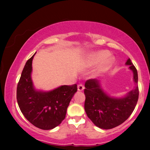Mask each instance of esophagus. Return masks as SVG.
Returning a JSON list of instances; mask_svg holds the SVG:
<instances>
[{
  "instance_id": "esophagus-1",
  "label": "esophagus",
  "mask_w": 150,
  "mask_h": 150,
  "mask_svg": "<svg viewBox=\"0 0 150 150\" xmlns=\"http://www.w3.org/2000/svg\"><path fill=\"white\" fill-rule=\"evenodd\" d=\"M84 89H85V87H84L83 85H82V84H79V85H78V90H79V91H83Z\"/></svg>"
}]
</instances>
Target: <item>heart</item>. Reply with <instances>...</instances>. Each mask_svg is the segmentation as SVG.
<instances>
[{
    "label": "heart",
    "mask_w": 150,
    "mask_h": 150,
    "mask_svg": "<svg viewBox=\"0 0 150 150\" xmlns=\"http://www.w3.org/2000/svg\"><path fill=\"white\" fill-rule=\"evenodd\" d=\"M108 56V52L107 51L105 50H102V51H98V52H96L93 54H91V58H90V63L91 64H95V63H99L100 61H101L103 60L104 58L105 59L103 61L102 63V65L100 67V70H102L104 69L105 67H106L108 65H109L110 63L112 62L113 59L111 57L107 56Z\"/></svg>",
    "instance_id": "heart-1"
}]
</instances>
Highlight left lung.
Returning <instances> with one entry per match:
<instances>
[{"label": "left lung", "mask_w": 150, "mask_h": 150, "mask_svg": "<svg viewBox=\"0 0 150 150\" xmlns=\"http://www.w3.org/2000/svg\"><path fill=\"white\" fill-rule=\"evenodd\" d=\"M126 65L132 71L136 87L124 97L114 98L108 95L97 79L86 81L85 110L88 117L98 128L108 130L120 126L130 116L137 105L139 99L138 74L130 59Z\"/></svg>", "instance_id": "1"}]
</instances>
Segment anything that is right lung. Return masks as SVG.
Here are the masks:
<instances>
[{"mask_svg": "<svg viewBox=\"0 0 150 150\" xmlns=\"http://www.w3.org/2000/svg\"><path fill=\"white\" fill-rule=\"evenodd\" d=\"M35 54L22 70L17 87V102L28 122L42 130H51L65 119L69 102L77 91V85H62L49 91L35 89L31 79Z\"/></svg>", "mask_w": 150, "mask_h": 150, "instance_id": "right-lung-1", "label": "right lung"}]
</instances>
